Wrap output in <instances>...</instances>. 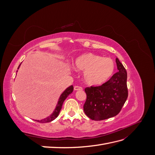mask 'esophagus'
<instances>
[{"label": "esophagus", "instance_id": "34e87169", "mask_svg": "<svg viewBox=\"0 0 155 155\" xmlns=\"http://www.w3.org/2000/svg\"><path fill=\"white\" fill-rule=\"evenodd\" d=\"M74 89V91H81V90H83L82 87H79V86H75Z\"/></svg>", "mask_w": 155, "mask_h": 155}]
</instances>
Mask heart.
I'll return each mask as SVG.
<instances>
[{"mask_svg":"<svg viewBox=\"0 0 155 155\" xmlns=\"http://www.w3.org/2000/svg\"><path fill=\"white\" fill-rule=\"evenodd\" d=\"M115 67L113 59L92 53L79 55L74 64L75 70L84 72V81L90 86H99L106 83L113 75Z\"/></svg>","mask_w":155,"mask_h":155,"instance_id":"b5f03b06","label":"heart"}]
</instances>
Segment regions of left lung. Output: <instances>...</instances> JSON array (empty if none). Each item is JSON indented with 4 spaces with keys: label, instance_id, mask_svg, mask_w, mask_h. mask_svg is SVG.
<instances>
[{
    "label": "left lung",
    "instance_id": "1",
    "mask_svg": "<svg viewBox=\"0 0 155 155\" xmlns=\"http://www.w3.org/2000/svg\"><path fill=\"white\" fill-rule=\"evenodd\" d=\"M116 63L118 72L109 81L101 86L85 89L87 100L83 110L92 120H104L116 116L128 97L127 74L118 58L116 59Z\"/></svg>",
    "mask_w": 155,
    "mask_h": 155
}]
</instances>
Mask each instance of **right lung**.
Segmentation results:
<instances>
[{
    "label": "right lung",
    "mask_w": 155,
    "mask_h": 155,
    "mask_svg": "<svg viewBox=\"0 0 155 155\" xmlns=\"http://www.w3.org/2000/svg\"><path fill=\"white\" fill-rule=\"evenodd\" d=\"M21 63L19 64V66H18V67L17 68L18 70L19 69V68L21 67ZM17 72H18V70H17ZM73 90H74V87L72 85L70 86L65 89V90L62 92L61 94L60 95L58 101V104H57V105H56L55 109L53 111L52 113H51L49 116L46 117V118H45L44 119L35 120V121H38V122H39V123H47V122H50V121L54 120L59 116L61 109V108H62V105H63L64 101L66 100V98L69 96V94H70L73 92Z\"/></svg>",
    "instance_id": "right-lung-1"
}]
</instances>
